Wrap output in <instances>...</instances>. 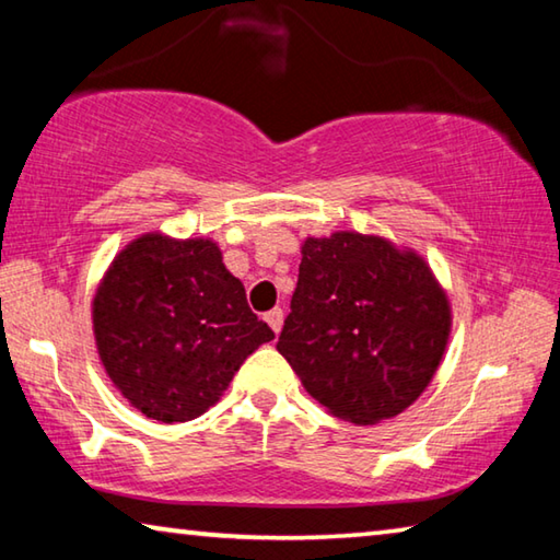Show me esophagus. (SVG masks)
Segmentation results:
<instances>
[{
    "label": "esophagus",
    "instance_id": "1",
    "mask_svg": "<svg viewBox=\"0 0 560 560\" xmlns=\"http://www.w3.org/2000/svg\"><path fill=\"white\" fill-rule=\"evenodd\" d=\"M264 320L271 326L273 334H279L281 326H283V311L281 308H271L269 314H264Z\"/></svg>",
    "mask_w": 560,
    "mask_h": 560
}]
</instances>
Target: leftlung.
Instances as JSON below:
<instances>
[{
    "instance_id": "1",
    "label": "left lung",
    "mask_w": 560,
    "mask_h": 560,
    "mask_svg": "<svg viewBox=\"0 0 560 560\" xmlns=\"http://www.w3.org/2000/svg\"><path fill=\"white\" fill-rule=\"evenodd\" d=\"M277 350L336 417L373 424L410 407L438 371L450 303L417 254L381 236L306 240Z\"/></svg>"
}]
</instances>
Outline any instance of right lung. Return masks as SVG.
<instances>
[{
    "label": "right lung",
    "mask_w": 560,
    "mask_h": 560,
    "mask_svg": "<svg viewBox=\"0 0 560 560\" xmlns=\"http://www.w3.org/2000/svg\"><path fill=\"white\" fill-rule=\"evenodd\" d=\"M93 334L110 381L160 422L202 415L273 338L217 244L163 234L140 236L113 261L93 299Z\"/></svg>",
    "instance_id": "obj_1"
}]
</instances>
